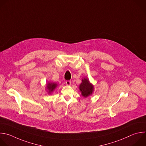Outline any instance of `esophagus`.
I'll use <instances>...</instances> for the list:
<instances>
[{
    "mask_svg": "<svg viewBox=\"0 0 146 146\" xmlns=\"http://www.w3.org/2000/svg\"><path fill=\"white\" fill-rule=\"evenodd\" d=\"M66 84L67 85H71V81H69V80H68V81H66Z\"/></svg>",
    "mask_w": 146,
    "mask_h": 146,
    "instance_id": "34e87169",
    "label": "esophagus"
}]
</instances>
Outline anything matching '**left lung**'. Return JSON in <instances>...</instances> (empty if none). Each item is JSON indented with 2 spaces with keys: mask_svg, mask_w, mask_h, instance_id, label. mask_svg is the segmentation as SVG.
Returning a JSON list of instances; mask_svg holds the SVG:
<instances>
[{
  "mask_svg": "<svg viewBox=\"0 0 146 146\" xmlns=\"http://www.w3.org/2000/svg\"><path fill=\"white\" fill-rule=\"evenodd\" d=\"M79 89L82 96L86 98L93 94L94 91V85L90 82L88 78L84 77L82 79L81 83L79 85Z\"/></svg>",
  "mask_w": 146,
  "mask_h": 146,
  "instance_id": "obj_1",
  "label": "left lung"
}]
</instances>
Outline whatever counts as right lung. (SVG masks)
<instances>
[{"label":"right lung","mask_w":146,"mask_h":146,"mask_svg":"<svg viewBox=\"0 0 146 146\" xmlns=\"http://www.w3.org/2000/svg\"><path fill=\"white\" fill-rule=\"evenodd\" d=\"M57 86H58V84L56 82H47L46 86V92L48 94H51Z\"/></svg>","instance_id":"1"}]
</instances>
